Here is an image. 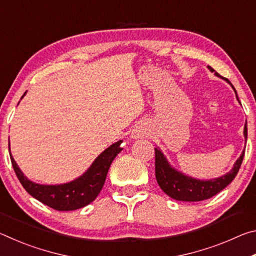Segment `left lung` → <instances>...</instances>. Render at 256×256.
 I'll list each match as a JSON object with an SVG mask.
<instances>
[{"instance_id":"left-lung-1","label":"left lung","mask_w":256,"mask_h":256,"mask_svg":"<svg viewBox=\"0 0 256 256\" xmlns=\"http://www.w3.org/2000/svg\"><path fill=\"white\" fill-rule=\"evenodd\" d=\"M208 68H209L210 71H214L211 66ZM216 76L219 74L216 72ZM226 81L229 82L228 79H226ZM229 84H230V82H229ZM234 90H235V88H234ZM236 98L238 99L237 94ZM246 124L244 128V136L248 138V125ZM244 154L245 151H242L240 157L237 159V162L234 164V168L228 172V174L216 180H198L190 178V177L184 176L183 174H180V172L172 170L170 166V164L167 162L166 158L164 157L162 151L156 148V180H157L160 188H162L167 196H170L172 198H175V200L188 202L206 200V198H210L216 196V193H219L220 190H222L226 188L228 184L232 183V180L235 178L238 170H240L242 158H244Z\"/></svg>"}]
</instances>
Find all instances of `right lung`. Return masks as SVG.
Segmentation results:
<instances>
[{"label": "right lung", "instance_id": "right-lung-1", "mask_svg": "<svg viewBox=\"0 0 256 256\" xmlns=\"http://www.w3.org/2000/svg\"><path fill=\"white\" fill-rule=\"evenodd\" d=\"M120 144L122 141L116 142L98 156L92 167L79 178L62 185H40L34 183L24 176L12 154H10V158L16 177L30 196L54 210L71 211L88 206L98 196L105 183L112 162L122 150L120 148Z\"/></svg>", "mask_w": 256, "mask_h": 256}]
</instances>
